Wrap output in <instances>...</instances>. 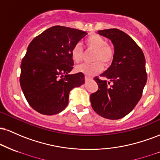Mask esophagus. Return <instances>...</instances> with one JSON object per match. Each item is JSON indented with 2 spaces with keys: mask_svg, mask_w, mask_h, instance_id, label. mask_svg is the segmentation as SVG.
<instances>
[{
  "mask_svg": "<svg viewBox=\"0 0 160 160\" xmlns=\"http://www.w3.org/2000/svg\"><path fill=\"white\" fill-rule=\"evenodd\" d=\"M92 80V78H89V77H87V76L85 77V80H86V82L89 81V80Z\"/></svg>",
  "mask_w": 160,
  "mask_h": 160,
  "instance_id": "1",
  "label": "esophagus"
}]
</instances>
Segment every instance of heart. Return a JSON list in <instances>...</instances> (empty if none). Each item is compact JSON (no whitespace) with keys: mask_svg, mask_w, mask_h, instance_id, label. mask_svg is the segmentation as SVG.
Segmentation results:
<instances>
[{"mask_svg":"<svg viewBox=\"0 0 160 160\" xmlns=\"http://www.w3.org/2000/svg\"><path fill=\"white\" fill-rule=\"evenodd\" d=\"M85 44L88 49L94 51L91 64H82L75 68L78 73L92 76L102 71L104 66L110 65L114 58L115 49L113 46L106 43V40L98 34H92L86 38ZM71 56L74 63H79L82 59V50L79 44H76L71 51ZM102 63V64L101 63Z\"/></svg>","mask_w":160,"mask_h":160,"instance_id":"1","label":"heart"}]
</instances>
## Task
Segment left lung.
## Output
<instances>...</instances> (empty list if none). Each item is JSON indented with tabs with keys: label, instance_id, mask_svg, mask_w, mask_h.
Here are the masks:
<instances>
[{
	"label": "left lung",
	"instance_id": "1",
	"mask_svg": "<svg viewBox=\"0 0 160 160\" xmlns=\"http://www.w3.org/2000/svg\"><path fill=\"white\" fill-rule=\"evenodd\" d=\"M111 40L115 55L111 66L101 76L109 80H94L98 91L90 95L93 110L106 119L118 120L129 113L142 95L148 75L142 50L127 34L117 28L98 31ZM112 82V86L107 84Z\"/></svg>",
	"mask_w": 160,
	"mask_h": 160
}]
</instances>
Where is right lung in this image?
Wrapping results in <instances>:
<instances>
[{
	"label": "right lung",
	"mask_w": 160,
	"mask_h": 160,
	"mask_svg": "<svg viewBox=\"0 0 160 160\" xmlns=\"http://www.w3.org/2000/svg\"><path fill=\"white\" fill-rule=\"evenodd\" d=\"M87 33L56 25L34 38L21 64L20 86L29 105L38 113L54 115L65 109L69 92L85 82L82 73L69 74L71 51Z\"/></svg>",
	"instance_id": "add662e5"
}]
</instances>
